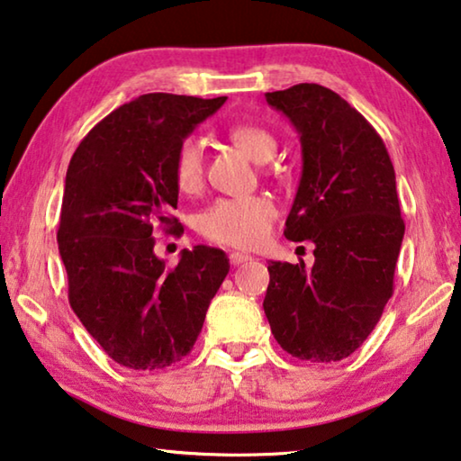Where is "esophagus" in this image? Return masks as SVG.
Listing matches in <instances>:
<instances>
[{
    "instance_id": "esophagus-1",
    "label": "esophagus",
    "mask_w": 461,
    "mask_h": 461,
    "mask_svg": "<svg viewBox=\"0 0 461 461\" xmlns=\"http://www.w3.org/2000/svg\"><path fill=\"white\" fill-rule=\"evenodd\" d=\"M229 259H230L232 266H240V263L251 261V255H247V253H239V251H232V253L229 255Z\"/></svg>"
}]
</instances>
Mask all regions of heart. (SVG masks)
Returning a JSON list of instances; mask_svg holds the SVG:
<instances>
[{
    "label": "heart",
    "mask_w": 461,
    "mask_h": 461,
    "mask_svg": "<svg viewBox=\"0 0 461 461\" xmlns=\"http://www.w3.org/2000/svg\"><path fill=\"white\" fill-rule=\"evenodd\" d=\"M229 139L253 161L266 163L277 150V140L266 128L255 124H235ZM173 181L184 194H195L203 184V149L195 137H187L173 155ZM277 208L269 195L221 198L203 208L195 218L200 235L218 245L253 249L267 239Z\"/></svg>",
    "instance_id": "heart-1"
}]
</instances>
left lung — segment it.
I'll use <instances>...</instances> for the list:
<instances>
[{
    "instance_id": "8db88e82",
    "label": "left lung",
    "mask_w": 461,
    "mask_h": 461,
    "mask_svg": "<svg viewBox=\"0 0 461 461\" xmlns=\"http://www.w3.org/2000/svg\"><path fill=\"white\" fill-rule=\"evenodd\" d=\"M266 100L296 128L302 176L284 235L314 243V266H267L263 311L284 351L349 357L392 296L404 221L390 155L374 126L333 89L298 83Z\"/></svg>"
}]
</instances>
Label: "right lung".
Returning a JSON list of instances; mask_svg holds the SVG:
<instances>
[{
	"mask_svg": "<svg viewBox=\"0 0 461 461\" xmlns=\"http://www.w3.org/2000/svg\"><path fill=\"white\" fill-rule=\"evenodd\" d=\"M224 102L145 94L95 124L71 157L57 232L69 302L124 367L150 372L185 357L229 274L221 249H184L173 269L153 251V229H177L176 149Z\"/></svg>",
	"mask_w": 461,
	"mask_h": 461,
	"instance_id": "right-lung-1",
	"label": "right lung"
}]
</instances>
